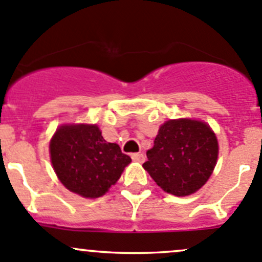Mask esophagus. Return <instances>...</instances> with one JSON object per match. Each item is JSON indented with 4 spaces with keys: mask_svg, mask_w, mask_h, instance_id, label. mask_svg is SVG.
<instances>
[{
    "mask_svg": "<svg viewBox=\"0 0 262 262\" xmlns=\"http://www.w3.org/2000/svg\"><path fill=\"white\" fill-rule=\"evenodd\" d=\"M144 158L146 157H144L143 153H133V155H132V160L137 161V162H143Z\"/></svg>",
    "mask_w": 262,
    "mask_h": 262,
    "instance_id": "1",
    "label": "esophagus"
}]
</instances>
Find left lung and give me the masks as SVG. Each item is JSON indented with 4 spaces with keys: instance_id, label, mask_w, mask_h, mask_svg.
Returning <instances> with one entry per match:
<instances>
[{
    "instance_id": "left-lung-1",
    "label": "left lung",
    "mask_w": 262,
    "mask_h": 262,
    "mask_svg": "<svg viewBox=\"0 0 262 262\" xmlns=\"http://www.w3.org/2000/svg\"><path fill=\"white\" fill-rule=\"evenodd\" d=\"M144 170L168 194L186 196L199 190L218 158V142L203 121L168 120L158 130L147 150Z\"/></svg>"
}]
</instances>
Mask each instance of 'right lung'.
I'll return each instance as SVG.
<instances>
[{
    "label": "right lung",
    "instance_id": "right-lung-1",
    "mask_svg": "<svg viewBox=\"0 0 262 262\" xmlns=\"http://www.w3.org/2000/svg\"><path fill=\"white\" fill-rule=\"evenodd\" d=\"M52 165L60 182L83 198H99L132 162L120 147L109 143L96 125H63L50 142Z\"/></svg>",
    "mask_w": 262,
    "mask_h": 262
}]
</instances>
